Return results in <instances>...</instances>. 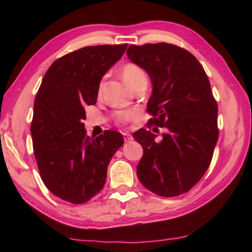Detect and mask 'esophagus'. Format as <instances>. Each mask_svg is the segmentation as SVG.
I'll use <instances>...</instances> for the list:
<instances>
[{
    "mask_svg": "<svg viewBox=\"0 0 252 252\" xmlns=\"http://www.w3.org/2000/svg\"><path fill=\"white\" fill-rule=\"evenodd\" d=\"M123 140H125V142H131L133 140V136L129 134V133H125L123 134Z\"/></svg>",
    "mask_w": 252,
    "mask_h": 252,
    "instance_id": "esophagus-1",
    "label": "esophagus"
}]
</instances>
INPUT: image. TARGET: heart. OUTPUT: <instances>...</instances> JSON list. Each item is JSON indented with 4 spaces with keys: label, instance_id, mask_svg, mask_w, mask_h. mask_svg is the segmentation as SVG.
<instances>
[{
    "label": "heart",
    "instance_id": "obj_1",
    "mask_svg": "<svg viewBox=\"0 0 252 252\" xmlns=\"http://www.w3.org/2000/svg\"><path fill=\"white\" fill-rule=\"evenodd\" d=\"M120 74L122 79L125 80L126 83L131 87L133 90H135L138 87H147L148 77L146 71L133 62H126L120 67ZM101 84L98 88V95H100ZM137 116L135 110H120L117 111L114 118L118 126H125L127 122L134 120Z\"/></svg>",
    "mask_w": 252,
    "mask_h": 252
}]
</instances>
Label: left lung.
<instances>
[{
    "label": "left lung",
    "mask_w": 252,
    "mask_h": 252,
    "mask_svg": "<svg viewBox=\"0 0 252 252\" xmlns=\"http://www.w3.org/2000/svg\"><path fill=\"white\" fill-rule=\"evenodd\" d=\"M126 54L152 79L148 129H165L159 142L147 129L133 134L143 147L137 178L161 197L184 194L206 173L219 138L218 104L207 73L191 53L164 42L132 44Z\"/></svg>",
    "instance_id": "left-lung-1"
}]
</instances>
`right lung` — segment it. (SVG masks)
Segmentation results:
<instances>
[{
	"label": "right lung",
	"instance_id": "right-lung-1",
	"mask_svg": "<svg viewBox=\"0 0 252 252\" xmlns=\"http://www.w3.org/2000/svg\"><path fill=\"white\" fill-rule=\"evenodd\" d=\"M127 44L85 46L58 58L37 91L31 135L44 185L61 199L80 205L103 189L107 167L123 145L120 133L96 138L84 129V107L95 105L101 77L122 57Z\"/></svg>",
	"mask_w": 252,
	"mask_h": 252
}]
</instances>
